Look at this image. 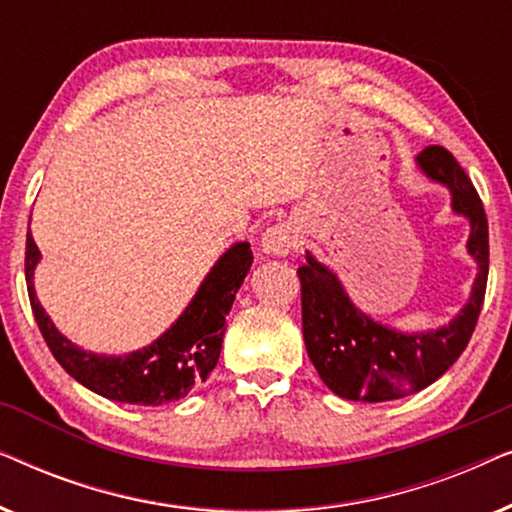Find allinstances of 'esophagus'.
Segmentation results:
<instances>
[{
    "instance_id": "34e87169",
    "label": "esophagus",
    "mask_w": 512,
    "mask_h": 512,
    "mask_svg": "<svg viewBox=\"0 0 512 512\" xmlns=\"http://www.w3.org/2000/svg\"><path fill=\"white\" fill-rule=\"evenodd\" d=\"M298 244H300V233L296 223L291 221L275 223V226H270L261 237V247L265 254L270 256H289Z\"/></svg>"
}]
</instances>
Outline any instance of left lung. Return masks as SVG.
Instances as JSON below:
<instances>
[{"mask_svg":"<svg viewBox=\"0 0 512 512\" xmlns=\"http://www.w3.org/2000/svg\"><path fill=\"white\" fill-rule=\"evenodd\" d=\"M417 165L450 188L452 209L471 221L466 247L478 263V277L450 324L429 333H401L356 310L338 277L307 251V263L298 268L305 347L326 387L347 401H394L429 387L459 359L478 324L489 272L485 207L464 167L443 146H426Z\"/></svg>","mask_w":512,"mask_h":512,"instance_id":"left-lung-1","label":"left lung"}]
</instances>
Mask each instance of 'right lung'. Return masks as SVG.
<instances>
[{"label": "right lung", "mask_w": 512, "mask_h": 512, "mask_svg": "<svg viewBox=\"0 0 512 512\" xmlns=\"http://www.w3.org/2000/svg\"><path fill=\"white\" fill-rule=\"evenodd\" d=\"M39 247L32 233L25 244V279L30 305L37 326L44 335L55 361L95 394L109 401L132 405H163L179 401L195 384L205 382L221 354L226 314L233 307L235 293L251 268L254 254L249 242H237L223 254L212 272L200 284L198 293L172 328L160 335L153 345L125 356H100L83 352L69 342L34 293V268L39 263Z\"/></svg>", "instance_id": "1"}]
</instances>
